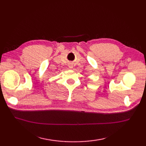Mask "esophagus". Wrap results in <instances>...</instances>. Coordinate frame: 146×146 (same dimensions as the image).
Wrapping results in <instances>:
<instances>
[{"label":"esophagus","instance_id":"1","mask_svg":"<svg viewBox=\"0 0 146 146\" xmlns=\"http://www.w3.org/2000/svg\"><path fill=\"white\" fill-rule=\"evenodd\" d=\"M68 66H69V68H70V69H72V68H73V65L72 63H69V65H68Z\"/></svg>","mask_w":146,"mask_h":146}]
</instances>
